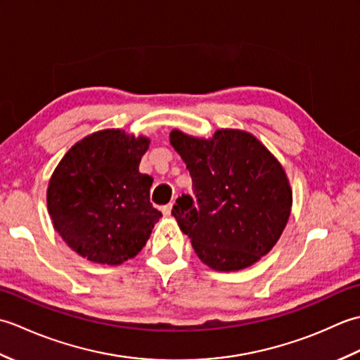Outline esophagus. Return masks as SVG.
<instances>
[{
  "label": "esophagus",
  "instance_id": "34e87169",
  "mask_svg": "<svg viewBox=\"0 0 360 360\" xmlns=\"http://www.w3.org/2000/svg\"><path fill=\"white\" fill-rule=\"evenodd\" d=\"M172 209H173V202H168L167 205H164V207H162V213H164V215H170Z\"/></svg>",
  "mask_w": 360,
  "mask_h": 360
}]
</instances>
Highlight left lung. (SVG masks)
I'll use <instances>...</instances> for the list:
<instances>
[{"mask_svg": "<svg viewBox=\"0 0 360 360\" xmlns=\"http://www.w3.org/2000/svg\"><path fill=\"white\" fill-rule=\"evenodd\" d=\"M192 176L193 195L176 200L172 215L202 263L240 271L269 252L285 231L292 192L281 164L255 136L218 129L200 139L170 133Z\"/></svg>", "mask_w": 360, "mask_h": 360, "instance_id": "1", "label": "left lung"}]
</instances>
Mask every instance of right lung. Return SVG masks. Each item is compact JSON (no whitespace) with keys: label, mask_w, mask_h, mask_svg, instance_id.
I'll return each mask as SVG.
<instances>
[{"label":"right lung","mask_w":360,"mask_h":360,"mask_svg":"<svg viewBox=\"0 0 360 360\" xmlns=\"http://www.w3.org/2000/svg\"><path fill=\"white\" fill-rule=\"evenodd\" d=\"M148 143V137L102 129L75 143L53 170V227L89 262L114 266L136 257L162 217L150 202L153 178L139 172Z\"/></svg>","instance_id":"obj_1"}]
</instances>
